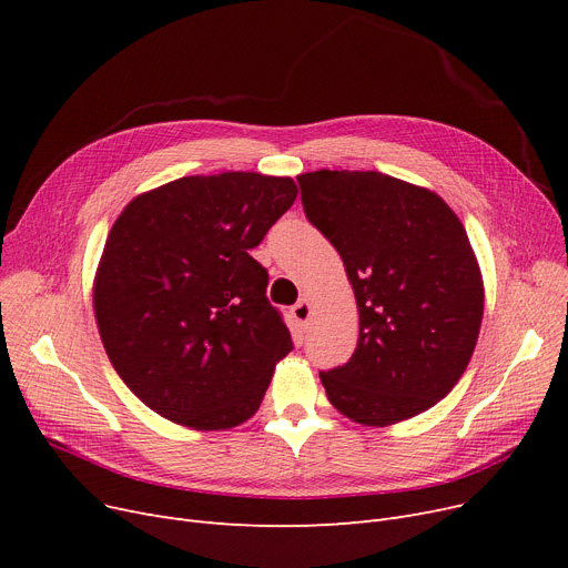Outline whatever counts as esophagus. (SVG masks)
I'll list each match as a JSON object with an SVG mask.
<instances>
[{
  "mask_svg": "<svg viewBox=\"0 0 568 568\" xmlns=\"http://www.w3.org/2000/svg\"><path fill=\"white\" fill-rule=\"evenodd\" d=\"M311 313H313V308H311V302H308V300H302V302H296V304L292 306V317H294L296 322H300V326H308Z\"/></svg>",
  "mask_w": 568,
  "mask_h": 568,
  "instance_id": "1",
  "label": "esophagus"
}]
</instances>
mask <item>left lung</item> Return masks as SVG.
<instances>
[{"label":"left lung","instance_id":"obj_1","mask_svg":"<svg viewBox=\"0 0 568 568\" xmlns=\"http://www.w3.org/2000/svg\"><path fill=\"white\" fill-rule=\"evenodd\" d=\"M296 182L359 308L349 362L320 371L326 398L364 426L433 407L463 377L484 317L481 272L463 223L439 195L373 170H317Z\"/></svg>","mask_w":568,"mask_h":568}]
</instances>
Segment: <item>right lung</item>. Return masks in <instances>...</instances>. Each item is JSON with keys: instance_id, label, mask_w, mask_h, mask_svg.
Segmentation results:
<instances>
[{"instance_id": "add662e5", "label": "right lung", "mask_w": 568, "mask_h": 568, "mask_svg": "<svg viewBox=\"0 0 568 568\" xmlns=\"http://www.w3.org/2000/svg\"><path fill=\"white\" fill-rule=\"evenodd\" d=\"M296 197L290 176H182L135 197L108 234L94 285L103 347L156 414L225 430L260 407L294 347L251 257Z\"/></svg>"}]
</instances>
